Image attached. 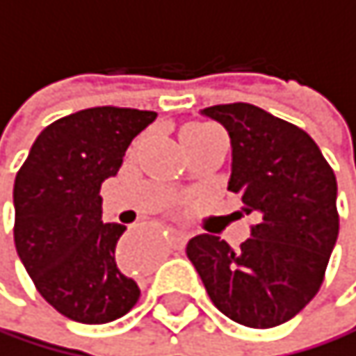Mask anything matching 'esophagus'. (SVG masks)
Listing matches in <instances>:
<instances>
[{"instance_id":"esophagus-1","label":"esophagus","mask_w":356,"mask_h":356,"mask_svg":"<svg viewBox=\"0 0 356 356\" xmlns=\"http://www.w3.org/2000/svg\"><path fill=\"white\" fill-rule=\"evenodd\" d=\"M186 238H188V234L186 232H181V230H175V232H170V247L172 249H181L184 245H186Z\"/></svg>"}]
</instances>
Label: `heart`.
Wrapping results in <instances>:
<instances>
[{"label": "heart", "mask_w": 356, "mask_h": 356, "mask_svg": "<svg viewBox=\"0 0 356 356\" xmlns=\"http://www.w3.org/2000/svg\"><path fill=\"white\" fill-rule=\"evenodd\" d=\"M215 135H221V133L215 129V126H209V124H192L184 131V137H192V139H209Z\"/></svg>", "instance_id": "heart-1"}]
</instances>
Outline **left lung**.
<instances>
[{
	"instance_id": "left-lung-1",
	"label": "left lung",
	"mask_w": 356,
	"mask_h": 356,
	"mask_svg": "<svg viewBox=\"0 0 356 356\" xmlns=\"http://www.w3.org/2000/svg\"><path fill=\"white\" fill-rule=\"evenodd\" d=\"M232 139L230 188L251 215V236L232 249L213 234L188 243L211 302L232 321L268 329L318 293L340 232L334 168L300 126L251 103L202 109Z\"/></svg>"
}]
</instances>
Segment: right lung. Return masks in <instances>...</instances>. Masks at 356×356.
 I'll use <instances>...</instances> for the list:
<instances>
[{"mask_svg":"<svg viewBox=\"0 0 356 356\" xmlns=\"http://www.w3.org/2000/svg\"><path fill=\"white\" fill-rule=\"evenodd\" d=\"M156 115L113 105L65 115L40 133L16 172V253L40 296L71 321H115L141 296L115 251L126 227L101 221L99 192Z\"/></svg>","mask_w":356,"mask_h":356,"instance_id":"right-lung-1","label":"right lung"}]
</instances>
